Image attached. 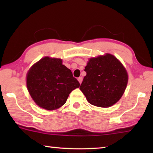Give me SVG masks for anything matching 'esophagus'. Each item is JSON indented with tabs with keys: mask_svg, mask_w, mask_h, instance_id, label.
I'll return each instance as SVG.
<instances>
[{
	"mask_svg": "<svg viewBox=\"0 0 153 153\" xmlns=\"http://www.w3.org/2000/svg\"><path fill=\"white\" fill-rule=\"evenodd\" d=\"M78 81H79V84H82V80H83V78H82V77H78Z\"/></svg>",
	"mask_w": 153,
	"mask_h": 153,
	"instance_id": "34e87169",
	"label": "esophagus"
}]
</instances>
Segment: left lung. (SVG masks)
Listing matches in <instances>:
<instances>
[{
    "mask_svg": "<svg viewBox=\"0 0 153 153\" xmlns=\"http://www.w3.org/2000/svg\"><path fill=\"white\" fill-rule=\"evenodd\" d=\"M79 89L88 102L98 107H109L119 101L128 81L122 63L111 54L89 59Z\"/></svg>",
    "mask_w": 153,
    "mask_h": 153,
    "instance_id": "8db88e82",
    "label": "left lung"
}]
</instances>
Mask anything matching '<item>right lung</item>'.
<instances>
[{
  "label": "right lung",
  "mask_w": 153,
  "mask_h": 153,
  "mask_svg": "<svg viewBox=\"0 0 153 153\" xmlns=\"http://www.w3.org/2000/svg\"><path fill=\"white\" fill-rule=\"evenodd\" d=\"M26 84L36 104L48 111L62 107L72 90L79 87V82L61 59L48 56L41 59L29 69Z\"/></svg>",
  "instance_id": "add662e5"
}]
</instances>
